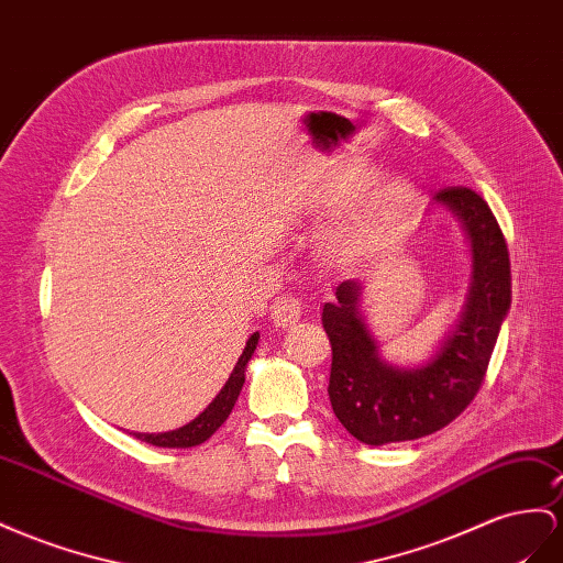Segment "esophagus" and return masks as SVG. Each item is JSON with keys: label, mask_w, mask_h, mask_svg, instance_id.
<instances>
[{"label": "esophagus", "mask_w": 563, "mask_h": 563, "mask_svg": "<svg viewBox=\"0 0 563 563\" xmlns=\"http://www.w3.org/2000/svg\"><path fill=\"white\" fill-rule=\"evenodd\" d=\"M300 319V300L291 294H282L275 302H272V322L286 329L296 324Z\"/></svg>", "instance_id": "1"}]
</instances>
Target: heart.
<instances>
[{
    "label": "heart",
    "mask_w": 563,
    "mask_h": 563,
    "mask_svg": "<svg viewBox=\"0 0 563 563\" xmlns=\"http://www.w3.org/2000/svg\"><path fill=\"white\" fill-rule=\"evenodd\" d=\"M405 201H407V187L402 185V181H393V185H388L382 194L376 196L372 208H369L367 220L360 224L357 232H369L372 227H376L378 222L386 220L388 216H393V212L398 210Z\"/></svg>",
    "instance_id": "b5f03b06"
}]
</instances>
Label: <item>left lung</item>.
<instances>
[{
    "instance_id": "obj_1",
    "label": "left lung",
    "mask_w": 563,
    "mask_h": 563,
    "mask_svg": "<svg viewBox=\"0 0 563 563\" xmlns=\"http://www.w3.org/2000/svg\"><path fill=\"white\" fill-rule=\"evenodd\" d=\"M433 201L460 218L471 241V284L457 324L429 362L393 367L382 360L360 314L357 282H341L322 308L331 343L329 400L360 443L417 440L457 419L476 398L511 306L509 251L490 206L468 187L440 189Z\"/></svg>"
}]
</instances>
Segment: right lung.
<instances>
[{
  "mask_svg": "<svg viewBox=\"0 0 563 563\" xmlns=\"http://www.w3.org/2000/svg\"><path fill=\"white\" fill-rule=\"evenodd\" d=\"M257 339H261V333L255 331L253 336L246 341L244 353H241L234 372L230 374V378H227V384L216 395V400H212L199 417L175 431L134 433V438H140V440H144V443L156 445V448H194V445L206 443V440L222 427L227 417H230V412H232V407L241 393V386H244V382H246V364L255 351Z\"/></svg>",
  "mask_w": 563,
  "mask_h": 563,
  "instance_id": "add662e5",
  "label": "right lung"
}]
</instances>
